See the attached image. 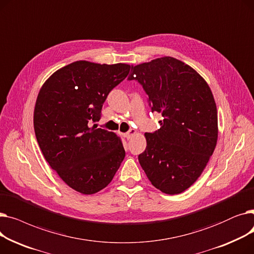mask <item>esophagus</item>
<instances>
[{"label": "esophagus", "mask_w": 254, "mask_h": 254, "mask_svg": "<svg viewBox=\"0 0 254 254\" xmlns=\"http://www.w3.org/2000/svg\"><path fill=\"white\" fill-rule=\"evenodd\" d=\"M135 135H137V130L136 129H130L127 132H125L124 137H126L128 140V139H130L132 136H135Z\"/></svg>", "instance_id": "obj_1"}]
</instances>
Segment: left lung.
Returning <instances> with one entry per match:
<instances>
[{
	"label": "left lung",
	"instance_id": "obj_1",
	"mask_svg": "<svg viewBox=\"0 0 254 254\" xmlns=\"http://www.w3.org/2000/svg\"><path fill=\"white\" fill-rule=\"evenodd\" d=\"M149 97L162 127L144 135L147 146L139 163L151 184L167 194L183 192L197 180L218 139L216 103L206 82L190 65L171 57L131 64Z\"/></svg>",
	"mask_w": 254,
	"mask_h": 254
}]
</instances>
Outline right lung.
I'll return each mask as SVG.
<instances>
[{"mask_svg": "<svg viewBox=\"0 0 254 254\" xmlns=\"http://www.w3.org/2000/svg\"><path fill=\"white\" fill-rule=\"evenodd\" d=\"M129 69L124 63L77 61L56 71L39 90L34 129L40 149L60 178L82 194L105 189L126 156L115 132L89 124L100 120L107 96Z\"/></svg>", "mask_w": 254, "mask_h": 254, "instance_id": "1", "label": "right lung"}]
</instances>
